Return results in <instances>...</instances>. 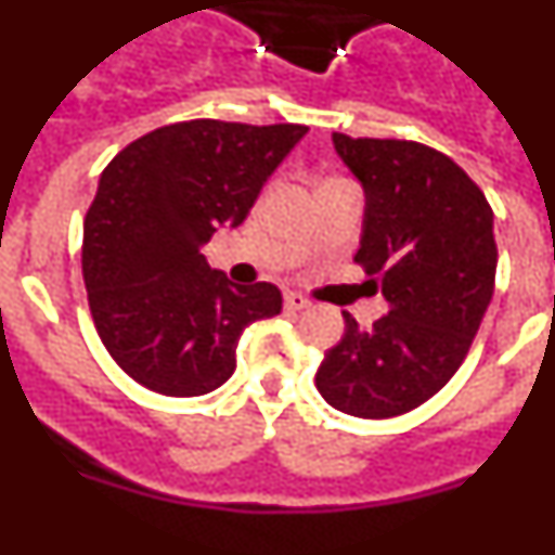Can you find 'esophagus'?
<instances>
[{
	"label": "esophagus",
	"instance_id": "1",
	"mask_svg": "<svg viewBox=\"0 0 555 555\" xmlns=\"http://www.w3.org/2000/svg\"><path fill=\"white\" fill-rule=\"evenodd\" d=\"M311 302H308V297H302V294L297 292H286V308L288 311H302V308H308Z\"/></svg>",
	"mask_w": 555,
	"mask_h": 555
}]
</instances>
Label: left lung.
I'll list each match as a JSON object with an SVG mask.
<instances>
[{
	"label": "left lung",
	"instance_id": "obj_1",
	"mask_svg": "<svg viewBox=\"0 0 555 555\" xmlns=\"http://www.w3.org/2000/svg\"><path fill=\"white\" fill-rule=\"evenodd\" d=\"M364 189L356 261L380 283L389 313L325 352L317 389L333 409L386 420L423 405L461 366L492 302L498 244L483 191L459 164L416 141L333 132Z\"/></svg>",
	"mask_w": 555,
	"mask_h": 555
}]
</instances>
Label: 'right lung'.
I'll return each mask as SVG.
<instances>
[{"label":"right lung","instance_id":"1","mask_svg":"<svg viewBox=\"0 0 555 555\" xmlns=\"http://www.w3.org/2000/svg\"><path fill=\"white\" fill-rule=\"evenodd\" d=\"M306 132L180 121L105 166L82 224V278L102 345L132 380L169 397L208 395L233 375L244 327L281 313L278 286H235L203 247L247 219Z\"/></svg>","mask_w":555,"mask_h":555}]
</instances>
